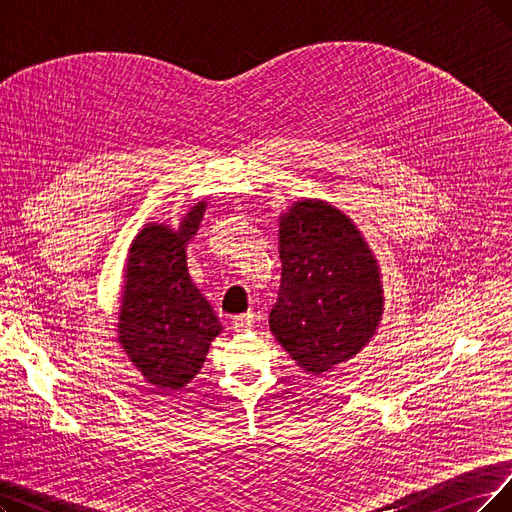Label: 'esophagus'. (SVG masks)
<instances>
[{"mask_svg":"<svg viewBox=\"0 0 512 512\" xmlns=\"http://www.w3.org/2000/svg\"><path fill=\"white\" fill-rule=\"evenodd\" d=\"M254 321H256L254 313L235 315L233 317V330L235 332H250V330H254Z\"/></svg>","mask_w":512,"mask_h":512,"instance_id":"esophagus-1","label":"esophagus"}]
</instances>
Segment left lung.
I'll list each match as a JSON object with an SVG mask.
<instances>
[{
  "label": "left lung",
  "mask_w": 512,
  "mask_h": 512,
  "mask_svg": "<svg viewBox=\"0 0 512 512\" xmlns=\"http://www.w3.org/2000/svg\"><path fill=\"white\" fill-rule=\"evenodd\" d=\"M281 285L271 332L298 367L332 372L376 334L380 267L355 222L321 199L294 201L279 216Z\"/></svg>",
  "instance_id": "obj_1"
}]
</instances>
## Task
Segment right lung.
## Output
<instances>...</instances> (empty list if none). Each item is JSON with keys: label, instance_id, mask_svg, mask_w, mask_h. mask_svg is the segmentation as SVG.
<instances>
[{"label": "right lung", "instance_id": "right-lung-1", "mask_svg": "<svg viewBox=\"0 0 512 512\" xmlns=\"http://www.w3.org/2000/svg\"><path fill=\"white\" fill-rule=\"evenodd\" d=\"M206 199L180 227L145 224L128 250L117 340L136 370L157 391H180L201 370L222 325L189 273L187 243L197 235Z\"/></svg>", "mask_w": 512, "mask_h": 512}]
</instances>
